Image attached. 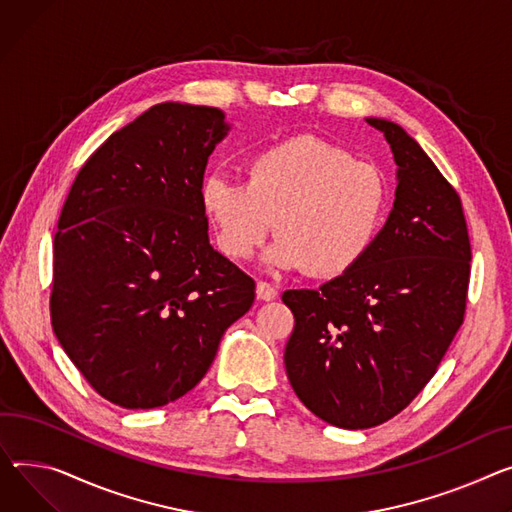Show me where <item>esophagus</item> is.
Listing matches in <instances>:
<instances>
[{
  "instance_id": "34e87169",
  "label": "esophagus",
  "mask_w": 512,
  "mask_h": 512,
  "mask_svg": "<svg viewBox=\"0 0 512 512\" xmlns=\"http://www.w3.org/2000/svg\"><path fill=\"white\" fill-rule=\"evenodd\" d=\"M257 298L259 300H276L278 298V288L271 286L269 282H257Z\"/></svg>"
}]
</instances>
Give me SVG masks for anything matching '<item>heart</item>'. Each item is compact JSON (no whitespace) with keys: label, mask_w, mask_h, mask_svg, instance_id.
<instances>
[{"label":"heart","mask_w":512,"mask_h":512,"mask_svg":"<svg viewBox=\"0 0 512 512\" xmlns=\"http://www.w3.org/2000/svg\"><path fill=\"white\" fill-rule=\"evenodd\" d=\"M199 197L230 259H249L274 222L278 241L269 261L331 280L350 274L377 243L391 189L379 164L296 135L249 156L245 183L208 175Z\"/></svg>","instance_id":"b5f03b06"}]
</instances>
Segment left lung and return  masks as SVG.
Returning a JSON list of instances; mask_svg holds the SVG:
<instances>
[{
    "mask_svg": "<svg viewBox=\"0 0 512 512\" xmlns=\"http://www.w3.org/2000/svg\"><path fill=\"white\" fill-rule=\"evenodd\" d=\"M391 144L395 203L366 259L319 290H286L284 362L309 410L337 428L379 426L414 401L459 331L471 271L461 197L399 125L366 119Z\"/></svg>",
    "mask_w": 512,
    "mask_h": 512,
    "instance_id": "1",
    "label": "left lung"
}]
</instances>
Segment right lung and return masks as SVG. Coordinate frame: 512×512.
I'll return each instance as SVG.
<instances>
[{
  "instance_id": "1",
  "label": "right lung",
  "mask_w": 512,
  "mask_h": 512,
  "mask_svg": "<svg viewBox=\"0 0 512 512\" xmlns=\"http://www.w3.org/2000/svg\"><path fill=\"white\" fill-rule=\"evenodd\" d=\"M222 111L162 102L80 168L53 241L51 323L88 385L125 410L191 391L255 282L212 249L201 183Z\"/></svg>"
}]
</instances>
